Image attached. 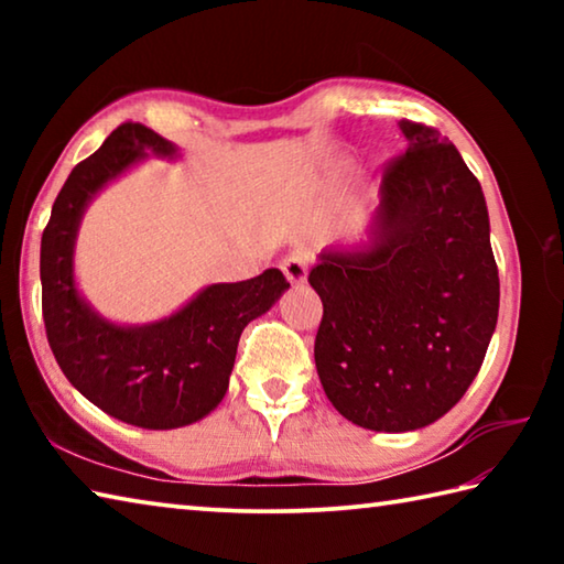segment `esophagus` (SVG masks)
I'll return each mask as SVG.
<instances>
[{"mask_svg":"<svg viewBox=\"0 0 564 564\" xmlns=\"http://www.w3.org/2000/svg\"><path fill=\"white\" fill-rule=\"evenodd\" d=\"M281 271L285 279H289V283H293V285L305 283V279H308V256L301 251L291 253L289 259H283Z\"/></svg>","mask_w":564,"mask_h":564,"instance_id":"34e87169","label":"esophagus"}]
</instances>
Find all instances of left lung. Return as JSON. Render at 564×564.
Wrapping results in <instances>:
<instances>
[{
  "label": "left lung",
  "instance_id": "left-lung-1",
  "mask_svg": "<svg viewBox=\"0 0 564 564\" xmlns=\"http://www.w3.org/2000/svg\"><path fill=\"white\" fill-rule=\"evenodd\" d=\"M398 129L408 151L386 169L366 234L323 248L308 275L321 386L376 433L441 420L480 370L500 308L480 181L441 131Z\"/></svg>",
  "mask_w": 564,
  "mask_h": 564
}]
</instances>
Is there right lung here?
I'll return each mask as SVG.
<instances>
[{
	"label": "right lung",
	"mask_w": 564,
	"mask_h": 564,
	"mask_svg": "<svg viewBox=\"0 0 564 564\" xmlns=\"http://www.w3.org/2000/svg\"><path fill=\"white\" fill-rule=\"evenodd\" d=\"M149 156L176 161L181 149L141 123H121L72 169L42 234V313L62 373L89 403L121 423L174 431L218 408L243 328L291 283L269 269L248 281L206 285L151 323L101 316L76 283V236L94 198Z\"/></svg>",
	"instance_id": "right-lung-1"
}]
</instances>
